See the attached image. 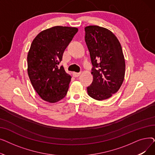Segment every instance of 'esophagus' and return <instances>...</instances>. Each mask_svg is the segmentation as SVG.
Wrapping results in <instances>:
<instances>
[{
  "instance_id": "34e87169",
  "label": "esophagus",
  "mask_w": 155,
  "mask_h": 155,
  "mask_svg": "<svg viewBox=\"0 0 155 155\" xmlns=\"http://www.w3.org/2000/svg\"><path fill=\"white\" fill-rule=\"evenodd\" d=\"M80 75V73H77V72H73V76L74 77H78Z\"/></svg>"
}]
</instances>
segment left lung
I'll list each match as a JSON object with an SVG mask.
<instances>
[{
  "mask_svg": "<svg viewBox=\"0 0 155 155\" xmlns=\"http://www.w3.org/2000/svg\"><path fill=\"white\" fill-rule=\"evenodd\" d=\"M85 40L90 52L93 82L87 87L88 95L102 101L116 93L125 75V60L117 37L98 26L85 28Z\"/></svg>",
  "mask_w": 155,
  "mask_h": 155,
  "instance_id": "1",
  "label": "left lung"
}]
</instances>
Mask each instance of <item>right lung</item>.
<instances>
[{"label": "right lung", "mask_w": 155, "mask_h": 155, "mask_svg": "<svg viewBox=\"0 0 155 155\" xmlns=\"http://www.w3.org/2000/svg\"><path fill=\"white\" fill-rule=\"evenodd\" d=\"M78 32L76 28L54 26L36 36L28 54V73L43 100L54 103L67 95L71 76L58 67L65 49Z\"/></svg>", "instance_id": "1"}]
</instances>
